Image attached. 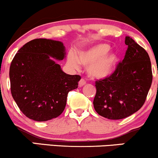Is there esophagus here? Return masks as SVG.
I'll list each match as a JSON object with an SVG mask.
<instances>
[{
  "instance_id": "esophagus-1",
  "label": "esophagus",
  "mask_w": 158,
  "mask_h": 158,
  "mask_svg": "<svg viewBox=\"0 0 158 158\" xmlns=\"http://www.w3.org/2000/svg\"><path fill=\"white\" fill-rule=\"evenodd\" d=\"M85 84H86V81H85L84 79H81L80 81H79V86L82 87L83 85H85Z\"/></svg>"
}]
</instances>
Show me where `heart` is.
Wrapping results in <instances>:
<instances>
[{
	"label": "heart",
	"mask_w": 158,
	"mask_h": 158,
	"mask_svg": "<svg viewBox=\"0 0 158 158\" xmlns=\"http://www.w3.org/2000/svg\"><path fill=\"white\" fill-rule=\"evenodd\" d=\"M110 50V46L108 44L97 45L88 51L80 52L79 59L73 54H70L68 62L74 68H79V62L85 66H90L88 72L92 77L106 78L114 71L118 60L114 52L107 54Z\"/></svg>",
	"instance_id": "b5f03b06"
}]
</instances>
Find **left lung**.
<instances>
[{
    "instance_id": "left-lung-1",
    "label": "left lung",
    "mask_w": 158,
    "mask_h": 158,
    "mask_svg": "<svg viewBox=\"0 0 158 158\" xmlns=\"http://www.w3.org/2000/svg\"><path fill=\"white\" fill-rule=\"evenodd\" d=\"M124 59L111 75L97 80L94 109L102 117L120 119L137 112L144 104L152 82L148 52L129 36Z\"/></svg>"
}]
</instances>
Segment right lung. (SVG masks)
<instances>
[{"label":"right lung","mask_w":158,"mask_h":158,"mask_svg":"<svg viewBox=\"0 0 158 158\" xmlns=\"http://www.w3.org/2000/svg\"><path fill=\"white\" fill-rule=\"evenodd\" d=\"M63 43L36 39L14 56L10 68L11 94L21 111L35 121L59 117L66 106L69 91L78 88L79 75H69L52 60L65 57Z\"/></svg>","instance_id":"right-lung-1"}]
</instances>
